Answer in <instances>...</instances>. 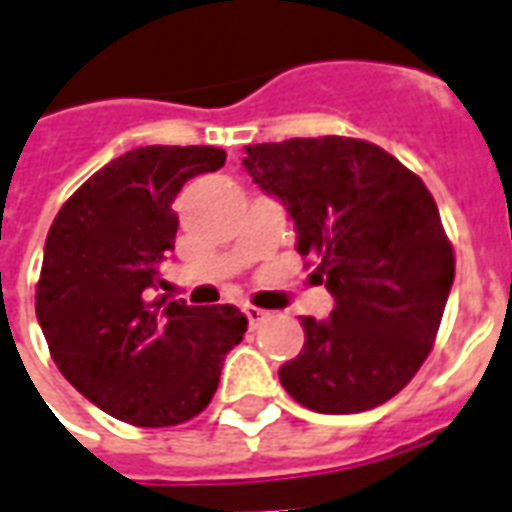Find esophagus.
<instances>
[{
	"mask_svg": "<svg viewBox=\"0 0 512 512\" xmlns=\"http://www.w3.org/2000/svg\"><path fill=\"white\" fill-rule=\"evenodd\" d=\"M244 312H246V318H249V326H252V329H257V326L268 318V312L260 310V307H246Z\"/></svg>",
	"mask_w": 512,
	"mask_h": 512,
	"instance_id": "34e87169",
	"label": "esophagus"
}]
</instances>
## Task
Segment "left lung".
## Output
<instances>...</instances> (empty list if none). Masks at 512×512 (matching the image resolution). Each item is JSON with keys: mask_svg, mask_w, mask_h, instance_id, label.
<instances>
[{"mask_svg": "<svg viewBox=\"0 0 512 512\" xmlns=\"http://www.w3.org/2000/svg\"><path fill=\"white\" fill-rule=\"evenodd\" d=\"M244 167L296 224L334 310L301 318L304 348L279 367L301 406L359 414L395 397L428 359L455 255L425 183L384 147L351 136L244 147Z\"/></svg>", "mask_w": 512, "mask_h": 512, "instance_id": "1", "label": "left lung"}]
</instances>
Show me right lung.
<instances>
[{"instance_id":"add662e5","label":"right lung","mask_w":512,"mask_h":512,"mask_svg":"<svg viewBox=\"0 0 512 512\" xmlns=\"http://www.w3.org/2000/svg\"><path fill=\"white\" fill-rule=\"evenodd\" d=\"M224 158L211 145L128 150L73 191L46 235L35 312L51 359L90 403L136 428L197 417L244 340L233 304L145 296L175 249L178 191Z\"/></svg>"}]
</instances>
